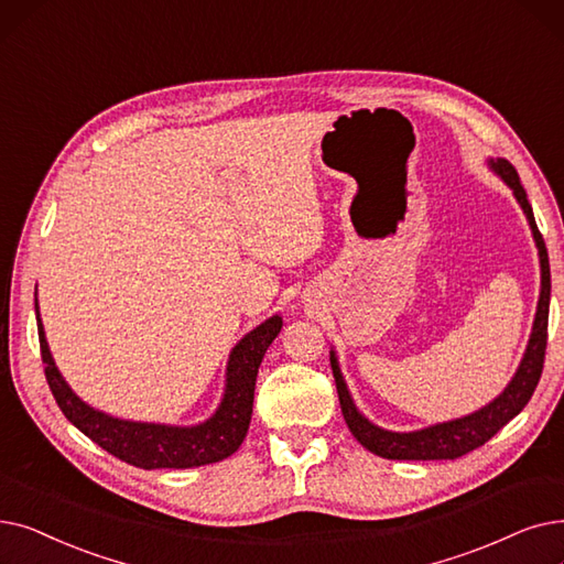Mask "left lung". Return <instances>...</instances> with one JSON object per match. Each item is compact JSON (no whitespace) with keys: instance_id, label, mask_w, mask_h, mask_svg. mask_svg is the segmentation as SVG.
<instances>
[{"instance_id":"left-lung-1","label":"left lung","mask_w":564,"mask_h":564,"mask_svg":"<svg viewBox=\"0 0 564 564\" xmlns=\"http://www.w3.org/2000/svg\"><path fill=\"white\" fill-rule=\"evenodd\" d=\"M488 165H491L494 173L513 191V198L519 200V205L528 218V224H530L536 249H540L542 292H540V302H536V313H534L532 334L528 340L525 355L519 364L517 373H513L511 382L505 387L502 394L496 397L488 405L479 408L473 414H465V417H460V420L433 424L429 429L410 431V433H397V431H387V429L371 424L357 410L350 391H348V384H346V380H343V373L338 369L336 352L332 350L329 361H332V371H334V380H336L343 420H346L350 433L359 440L366 449L382 456V458L443 460V458H458L463 454L481 447L528 405L530 397L534 394L536 382H540V378H542L546 338H549V334H546L549 332V302H551V267H549L546 243H544L542 232L536 230L534 214L528 203L525 188L521 186L517 167H513L507 159H488Z\"/></svg>"}]
</instances>
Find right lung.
<instances>
[{
	"instance_id": "add662e5",
	"label": "right lung",
	"mask_w": 564,
	"mask_h": 564,
	"mask_svg": "<svg viewBox=\"0 0 564 564\" xmlns=\"http://www.w3.org/2000/svg\"><path fill=\"white\" fill-rule=\"evenodd\" d=\"M34 306L45 380L51 384L64 417L89 440H94L96 445L142 470L198 468V465L224 460L239 449L251 424L260 361L283 327L281 315L269 317L232 348L221 405L216 408L207 422L195 426H167L119 420L76 397V391L66 384L55 366L51 348H47L43 323L39 317V302H34Z\"/></svg>"
}]
</instances>
